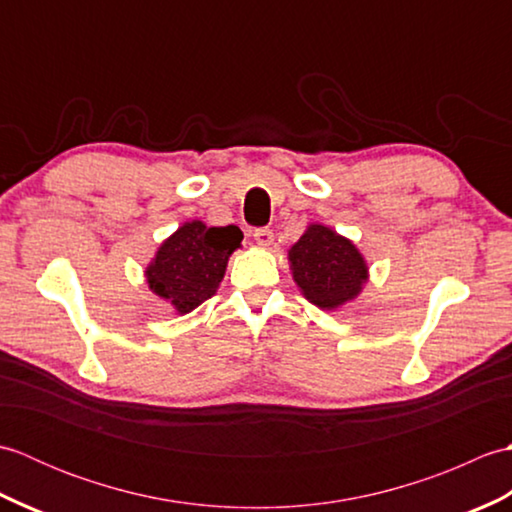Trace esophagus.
Here are the masks:
<instances>
[{
    "label": "esophagus",
    "instance_id": "obj_1",
    "mask_svg": "<svg viewBox=\"0 0 512 512\" xmlns=\"http://www.w3.org/2000/svg\"><path fill=\"white\" fill-rule=\"evenodd\" d=\"M253 237H255V242L259 244V246H270L273 244V231H270L268 226H259V228H255L253 231Z\"/></svg>",
    "mask_w": 512,
    "mask_h": 512
}]
</instances>
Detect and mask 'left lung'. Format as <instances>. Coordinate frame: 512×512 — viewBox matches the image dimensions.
<instances>
[{
  "label": "left lung",
  "mask_w": 512,
  "mask_h": 512,
  "mask_svg": "<svg viewBox=\"0 0 512 512\" xmlns=\"http://www.w3.org/2000/svg\"><path fill=\"white\" fill-rule=\"evenodd\" d=\"M290 264L303 295L323 310L354 299L367 279V266L356 246L321 224H312L290 248Z\"/></svg>",
  "instance_id": "1"
}]
</instances>
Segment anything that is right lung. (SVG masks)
<instances>
[{
    "instance_id": "obj_1",
    "label": "right lung",
    "mask_w": 512,
    "mask_h": 512,
    "mask_svg": "<svg viewBox=\"0 0 512 512\" xmlns=\"http://www.w3.org/2000/svg\"><path fill=\"white\" fill-rule=\"evenodd\" d=\"M235 224L206 226L187 222L160 246L147 268V284L169 299L180 314L191 312L215 295L224 277L228 255L242 242Z\"/></svg>"
}]
</instances>
